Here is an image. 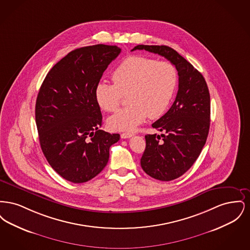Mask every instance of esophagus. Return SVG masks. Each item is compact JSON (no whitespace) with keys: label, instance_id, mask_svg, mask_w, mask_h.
Here are the masks:
<instances>
[{"label":"esophagus","instance_id":"esophagus-1","mask_svg":"<svg viewBox=\"0 0 250 250\" xmlns=\"http://www.w3.org/2000/svg\"><path fill=\"white\" fill-rule=\"evenodd\" d=\"M133 135H134L133 133H122L121 138L122 139H128V138H131Z\"/></svg>","mask_w":250,"mask_h":250}]
</instances>
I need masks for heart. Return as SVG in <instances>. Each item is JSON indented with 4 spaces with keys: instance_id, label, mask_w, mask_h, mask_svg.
Here are the masks:
<instances>
[{
    "instance_id": "heart-1",
    "label": "heart",
    "mask_w": 250,
    "mask_h": 250,
    "mask_svg": "<svg viewBox=\"0 0 250 250\" xmlns=\"http://www.w3.org/2000/svg\"><path fill=\"white\" fill-rule=\"evenodd\" d=\"M114 84L100 83L95 87V99L108 112L119 109L123 95L129 106L108 119L114 130H133L148 116L155 119L168 107L178 84V73L168 62H157L144 56L124 60L111 75Z\"/></svg>"
}]
</instances>
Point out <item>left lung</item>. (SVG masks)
<instances>
[{
    "instance_id": "left-lung-1",
    "label": "left lung",
    "mask_w": 250,
    "mask_h": 250,
    "mask_svg": "<svg viewBox=\"0 0 250 250\" xmlns=\"http://www.w3.org/2000/svg\"><path fill=\"white\" fill-rule=\"evenodd\" d=\"M168 60L177 69L178 92L172 106L152 126L161 135H146L141 166L151 177L171 181L187 172L197 160L210 128V94L202 74L167 46L138 45Z\"/></svg>"
}]
</instances>
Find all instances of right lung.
<instances>
[{
    "instance_id": "obj_1",
    "label": "right lung",
    "mask_w": 250,
    "mask_h": 250,
    "mask_svg": "<svg viewBox=\"0 0 250 250\" xmlns=\"http://www.w3.org/2000/svg\"><path fill=\"white\" fill-rule=\"evenodd\" d=\"M121 52L98 44L77 48L47 74L36 98L40 146L48 164L62 178L81 184L107 165L109 148L119 134L98 129L102 114L95 87L107 65Z\"/></svg>"
}]
</instances>
